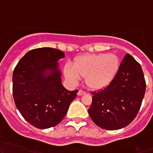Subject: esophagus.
<instances>
[{"label": "esophagus", "mask_w": 153, "mask_h": 153, "mask_svg": "<svg viewBox=\"0 0 153 153\" xmlns=\"http://www.w3.org/2000/svg\"><path fill=\"white\" fill-rule=\"evenodd\" d=\"M84 94H86V92H84V91L83 90H79L78 92V95H79V96L84 95Z\"/></svg>", "instance_id": "1"}]
</instances>
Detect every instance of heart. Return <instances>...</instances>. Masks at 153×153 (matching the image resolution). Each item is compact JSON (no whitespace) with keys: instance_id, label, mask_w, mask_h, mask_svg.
<instances>
[{"instance_id":"b5f03b06","label":"heart","mask_w":153,"mask_h":153,"mask_svg":"<svg viewBox=\"0 0 153 153\" xmlns=\"http://www.w3.org/2000/svg\"><path fill=\"white\" fill-rule=\"evenodd\" d=\"M119 61L113 54H86L75 58L73 64L64 67L66 79L75 85L85 77V83L92 89H104L109 85L118 72Z\"/></svg>"}]
</instances>
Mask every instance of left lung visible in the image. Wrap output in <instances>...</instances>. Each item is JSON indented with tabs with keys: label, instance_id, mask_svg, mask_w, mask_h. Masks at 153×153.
Segmentation results:
<instances>
[{
	"label": "left lung",
	"instance_id": "left-lung-1",
	"mask_svg": "<svg viewBox=\"0 0 153 153\" xmlns=\"http://www.w3.org/2000/svg\"><path fill=\"white\" fill-rule=\"evenodd\" d=\"M146 91L142 68L129 54L106 88L92 92L88 109L92 121L103 129L116 130L129 125L139 112Z\"/></svg>",
	"mask_w": 153,
	"mask_h": 153
}]
</instances>
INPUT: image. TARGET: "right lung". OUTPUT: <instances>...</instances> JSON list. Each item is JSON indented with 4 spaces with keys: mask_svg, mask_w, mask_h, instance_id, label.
Here are the masks:
<instances>
[{
    "mask_svg": "<svg viewBox=\"0 0 153 153\" xmlns=\"http://www.w3.org/2000/svg\"><path fill=\"white\" fill-rule=\"evenodd\" d=\"M62 51L49 47L29 51L12 75V94L24 119L39 129L59 124L67 114L78 89L69 91L61 84L58 60Z\"/></svg>",
    "mask_w": 153,
    "mask_h": 153,
    "instance_id": "1",
    "label": "right lung"
}]
</instances>
